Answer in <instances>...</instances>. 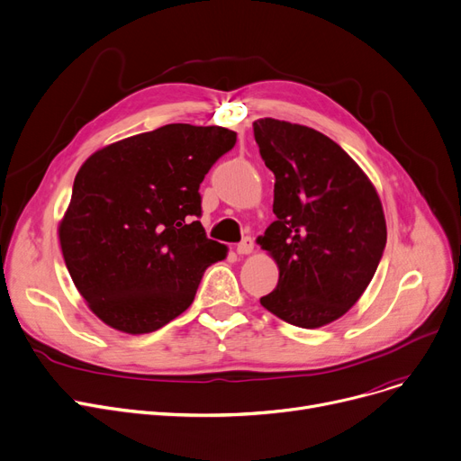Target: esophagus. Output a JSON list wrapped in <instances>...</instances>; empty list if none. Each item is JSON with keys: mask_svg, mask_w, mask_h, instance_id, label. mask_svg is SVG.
Returning a JSON list of instances; mask_svg holds the SVG:
<instances>
[{"mask_svg": "<svg viewBox=\"0 0 461 461\" xmlns=\"http://www.w3.org/2000/svg\"><path fill=\"white\" fill-rule=\"evenodd\" d=\"M253 249H255V241L249 236L243 238L236 246V253L238 255H249V253H253Z\"/></svg>", "mask_w": 461, "mask_h": 461, "instance_id": "34e87169", "label": "esophagus"}]
</instances>
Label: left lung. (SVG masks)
Here are the masks:
<instances>
[{"instance_id": "8db88e82", "label": "left lung", "mask_w": 461, "mask_h": 461, "mask_svg": "<svg viewBox=\"0 0 461 461\" xmlns=\"http://www.w3.org/2000/svg\"><path fill=\"white\" fill-rule=\"evenodd\" d=\"M253 131L276 175L277 215L257 240L279 267L277 288L260 305L297 328L328 326L357 303L382 260V201L328 135L269 117L255 121Z\"/></svg>"}]
</instances>
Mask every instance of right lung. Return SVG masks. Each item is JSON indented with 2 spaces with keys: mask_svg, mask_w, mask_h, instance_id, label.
Returning <instances> with one entry per match:
<instances>
[{
  "mask_svg": "<svg viewBox=\"0 0 461 461\" xmlns=\"http://www.w3.org/2000/svg\"><path fill=\"white\" fill-rule=\"evenodd\" d=\"M234 143L221 126L166 124L79 167L59 243L77 292L107 326L164 328L194 303L204 269L227 257L195 218L204 175Z\"/></svg>",
  "mask_w": 461,
  "mask_h": 461,
  "instance_id": "add662e5",
  "label": "right lung"
}]
</instances>
